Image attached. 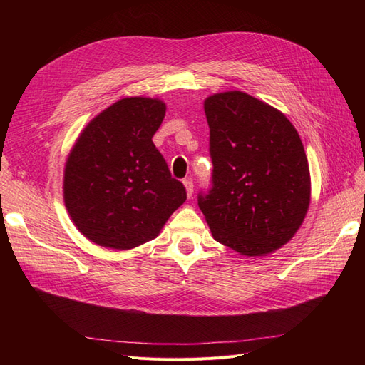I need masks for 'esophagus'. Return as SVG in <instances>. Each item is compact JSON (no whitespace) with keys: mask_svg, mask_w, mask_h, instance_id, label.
Here are the masks:
<instances>
[{"mask_svg":"<svg viewBox=\"0 0 365 365\" xmlns=\"http://www.w3.org/2000/svg\"><path fill=\"white\" fill-rule=\"evenodd\" d=\"M184 185H185L187 196L190 197L193 195V181L192 180H184Z\"/></svg>","mask_w":365,"mask_h":365,"instance_id":"obj_1","label":"esophagus"}]
</instances>
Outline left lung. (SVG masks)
I'll list each match as a JSON object with an SVG mask.
<instances>
[{
	"label": "left lung",
	"instance_id": "left-lung-1",
	"mask_svg": "<svg viewBox=\"0 0 365 365\" xmlns=\"http://www.w3.org/2000/svg\"><path fill=\"white\" fill-rule=\"evenodd\" d=\"M212 189L197 195L215 240L242 256H264L289 242L311 201V175L297 129L279 109L242 91L213 94Z\"/></svg>",
	"mask_w": 365,
	"mask_h": 365
}]
</instances>
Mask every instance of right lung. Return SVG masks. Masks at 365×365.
Listing matches in <instances>:
<instances>
[{"label": "right lung", "mask_w": 365, "mask_h": 365, "mask_svg": "<svg viewBox=\"0 0 365 365\" xmlns=\"http://www.w3.org/2000/svg\"><path fill=\"white\" fill-rule=\"evenodd\" d=\"M158 98L126 97L94 117L65 163L63 201L94 244L130 250L155 239L187 197L152 137L163 123Z\"/></svg>", "instance_id": "right-lung-1"}]
</instances>
